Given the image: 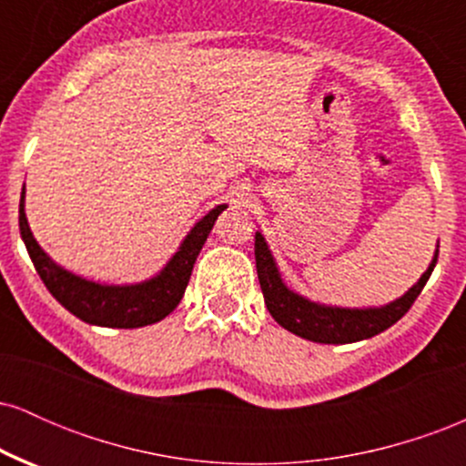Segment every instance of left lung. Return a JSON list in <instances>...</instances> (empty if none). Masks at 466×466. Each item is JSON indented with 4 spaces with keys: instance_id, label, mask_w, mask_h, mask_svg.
<instances>
[{
    "instance_id": "left-lung-1",
    "label": "left lung",
    "mask_w": 466,
    "mask_h": 466,
    "mask_svg": "<svg viewBox=\"0 0 466 466\" xmlns=\"http://www.w3.org/2000/svg\"><path fill=\"white\" fill-rule=\"evenodd\" d=\"M256 254V271H258L260 289H263L265 304L269 309L271 318L276 319L282 329L291 330L293 335L304 337V339L318 341V344H350V341L368 339L397 324L416 298L420 296L422 287L430 280L434 271L438 251L431 260L430 269L420 276V280L405 293L399 300L386 304L381 309H337L322 307L304 300L298 293L289 291L285 282L280 280L278 267L271 258V251L267 248L263 234L256 232L254 240Z\"/></svg>"
}]
</instances>
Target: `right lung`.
I'll list each match as a JSON object with an SVG mask.
<instances>
[{
    "mask_svg": "<svg viewBox=\"0 0 466 466\" xmlns=\"http://www.w3.org/2000/svg\"><path fill=\"white\" fill-rule=\"evenodd\" d=\"M226 210V206H217L190 229L177 254L159 271V276L142 285L131 287H106L69 274L50 260V256L39 248L28 228V218L24 212V192L19 201V232L28 249L36 274L41 276L47 291L56 298L69 313L87 324L106 326V329H140L164 319L173 313L175 307L184 298L188 287L192 267L197 256L206 243L208 234L215 226L217 217Z\"/></svg>",
    "mask_w": 466,
    "mask_h": 466,
    "instance_id": "obj_1",
    "label": "right lung"
}]
</instances>
